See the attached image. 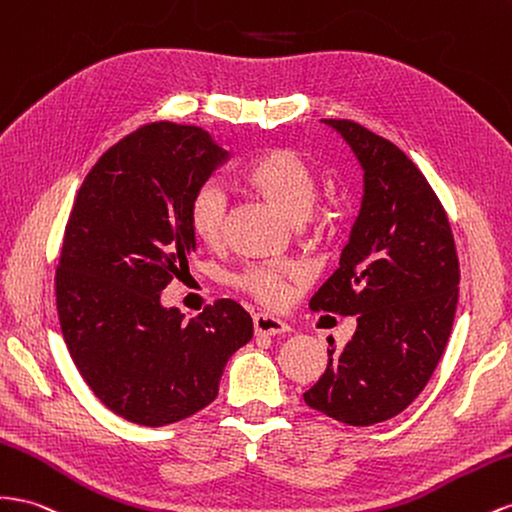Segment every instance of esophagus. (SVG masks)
Instances as JSON below:
<instances>
[{
	"mask_svg": "<svg viewBox=\"0 0 512 512\" xmlns=\"http://www.w3.org/2000/svg\"><path fill=\"white\" fill-rule=\"evenodd\" d=\"M254 329L258 336H278L290 329V325L282 319H275L271 314H256L254 316Z\"/></svg>",
	"mask_w": 512,
	"mask_h": 512,
	"instance_id": "obj_1",
	"label": "esophagus"
}]
</instances>
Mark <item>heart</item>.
Listing matches in <instances>:
<instances>
[{
    "mask_svg": "<svg viewBox=\"0 0 512 512\" xmlns=\"http://www.w3.org/2000/svg\"><path fill=\"white\" fill-rule=\"evenodd\" d=\"M245 185L254 189L290 222L301 224L312 215L319 200V181L310 165L290 148H271L247 163ZM228 193L219 181L202 183L189 202V222L204 243H219L226 230ZM237 286L254 295L265 306L286 303L290 290L299 286L301 273L278 265H252L237 275Z\"/></svg>",
    "mask_w": 512,
    "mask_h": 512,
    "instance_id": "b5f03b06",
    "label": "heart"
}]
</instances>
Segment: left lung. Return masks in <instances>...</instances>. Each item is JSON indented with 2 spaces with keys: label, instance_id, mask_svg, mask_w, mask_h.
Returning <instances> with one entry per match:
<instances>
[{
  "label": "left lung",
  "instance_id": "1",
  "mask_svg": "<svg viewBox=\"0 0 512 512\" xmlns=\"http://www.w3.org/2000/svg\"><path fill=\"white\" fill-rule=\"evenodd\" d=\"M321 122L353 150L364 196L340 267L310 308L357 316V327L344 349L327 338V368L303 400L370 426L407 409L437 368L457 312L459 258L444 206L403 150L357 122Z\"/></svg>",
  "mask_w": 512,
  "mask_h": 512
}]
</instances>
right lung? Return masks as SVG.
<instances>
[{
	"instance_id": "obj_1",
	"label": "right lung",
	"mask_w": 512,
	"mask_h": 512,
	"mask_svg": "<svg viewBox=\"0 0 512 512\" xmlns=\"http://www.w3.org/2000/svg\"><path fill=\"white\" fill-rule=\"evenodd\" d=\"M230 153L200 127L155 122L96 161L68 217L55 271L62 336L88 388L142 426L211 405L252 316L219 299L185 321L163 288L196 252L189 202Z\"/></svg>"
}]
</instances>
